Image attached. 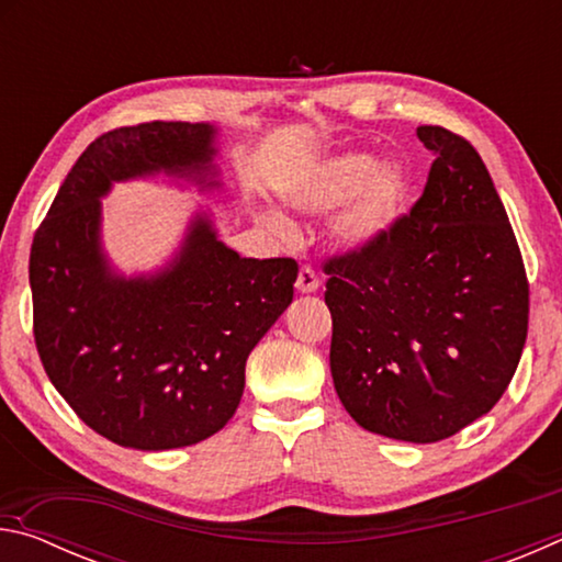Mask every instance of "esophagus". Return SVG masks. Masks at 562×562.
<instances>
[{"mask_svg": "<svg viewBox=\"0 0 562 562\" xmlns=\"http://www.w3.org/2000/svg\"><path fill=\"white\" fill-rule=\"evenodd\" d=\"M319 284H322V280L317 278L315 270L302 268L297 274V282H294V288H297L302 294H310V292H315Z\"/></svg>", "mask_w": 562, "mask_h": 562, "instance_id": "obj_1", "label": "esophagus"}]
</instances>
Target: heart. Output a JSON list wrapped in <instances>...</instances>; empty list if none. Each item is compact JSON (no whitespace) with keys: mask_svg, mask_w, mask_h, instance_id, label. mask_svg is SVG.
<instances>
[{"mask_svg":"<svg viewBox=\"0 0 562 562\" xmlns=\"http://www.w3.org/2000/svg\"><path fill=\"white\" fill-rule=\"evenodd\" d=\"M284 195L294 207L312 215H325L347 202L331 221V235L341 247L364 250L382 240L406 211L412 176L396 160L379 164L374 154L351 150L304 170ZM272 225L282 227L280 221Z\"/></svg>","mask_w":562,"mask_h":562,"instance_id":"heart-1","label":"heart"}]
</instances>
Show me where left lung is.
<instances>
[{"instance_id": "left-lung-1", "label": "left lung", "mask_w": 562, "mask_h": 562, "mask_svg": "<svg viewBox=\"0 0 562 562\" xmlns=\"http://www.w3.org/2000/svg\"><path fill=\"white\" fill-rule=\"evenodd\" d=\"M424 195L382 240L325 262L329 369L361 429L434 443L488 414L528 335V280L496 186L469 140L418 126Z\"/></svg>"}]
</instances>
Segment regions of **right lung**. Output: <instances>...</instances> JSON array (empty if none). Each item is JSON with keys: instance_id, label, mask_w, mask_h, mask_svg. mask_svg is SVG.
<instances>
[{"instance_id": "obj_1", "label": "right lung", "mask_w": 562, "mask_h": 562, "mask_svg": "<svg viewBox=\"0 0 562 562\" xmlns=\"http://www.w3.org/2000/svg\"><path fill=\"white\" fill-rule=\"evenodd\" d=\"M211 123L150 121L99 136L34 235V341L69 406L126 449L193 446L231 422L245 361L292 302L297 262L240 258L195 213L164 270L123 278L101 247L113 183L168 176L217 188Z\"/></svg>"}]
</instances>
